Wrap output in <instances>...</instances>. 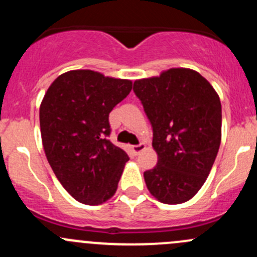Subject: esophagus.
Returning <instances> with one entry per match:
<instances>
[{"label": "esophagus", "instance_id": "obj_1", "mask_svg": "<svg viewBox=\"0 0 257 257\" xmlns=\"http://www.w3.org/2000/svg\"><path fill=\"white\" fill-rule=\"evenodd\" d=\"M145 148H147L145 147V144H138V145H133V147H132V150H133L134 154L139 155L143 150H145Z\"/></svg>", "mask_w": 257, "mask_h": 257}]
</instances>
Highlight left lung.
<instances>
[{
    "mask_svg": "<svg viewBox=\"0 0 257 257\" xmlns=\"http://www.w3.org/2000/svg\"><path fill=\"white\" fill-rule=\"evenodd\" d=\"M134 92L153 126L154 169L144 173L149 193L160 203L190 200L209 177L221 142V103L196 71L170 68L137 79Z\"/></svg>",
    "mask_w": 257,
    "mask_h": 257,
    "instance_id": "left-lung-1",
    "label": "left lung"
}]
</instances>
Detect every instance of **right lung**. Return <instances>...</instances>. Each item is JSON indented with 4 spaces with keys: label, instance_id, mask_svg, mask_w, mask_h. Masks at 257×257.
<instances>
[{
    "label": "right lung",
    "instance_id": "obj_1",
    "mask_svg": "<svg viewBox=\"0 0 257 257\" xmlns=\"http://www.w3.org/2000/svg\"><path fill=\"white\" fill-rule=\"evenodd\" d=\"M132 80L76 69L52 82L40 107L46 157L77 201L100 205L115 194L126 153L108 141L109 113L132 90Z\"/></svg>",
    "mask_w": 257,
    "mask_h": 257
}]
</instances>
